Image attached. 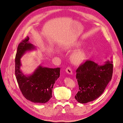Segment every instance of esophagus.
<instances>
[{"label": "esophagus", "instance_id": "obj_1", "mask_svg": "<svg viewBox=\"0 0 123 123\" xmlns=\"http://www.w3.org/2000/svg\"><path fill=\"white\" fill-rule=\"evenodd\" d=\"M66 72L67 74H69V75H72L73 74L72 71V70L71 69V68L70 67H67L66 69Z\"/></svg>", "mask_w": 123, "mask_h": 123}]
</instances>
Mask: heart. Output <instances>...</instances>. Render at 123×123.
I'll list each match as a JSON object with an SVG mask.
<instances>
[{"label":"heart","mask_w":123,"mask_h":123,"mask_svg":"<svg viewBox=\"0 0 123 123\" xmlns=\"http://www.w3.org/2000/svg\"><path fill=\"white\" fill-rule=\"evenodd\" d=\"M83 45V42L76 41L73 44L68 47V49H76L80 47ZM88 51L86 48H81L77 50L70 55V61L74 65H80L84 62L87 58Z\"/></svg>","instance_id":"1"}]
</instances>
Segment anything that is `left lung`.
<instances>
[{"mask_svg":"<svg viewBox=\"0 0 123 123\" xmlns=\"http://www.w3.org/2000/svg\"><path fill=\"white\" fill-rule=\"evenodd\" d=\"M112 60L106 61L103 65L88 60L76 70V79L79 91L75 96L78 102L85 104L93 101L104 92L111 80L113 65Z\"/></svg>","mask_w":123,"mask_h":123,"instance_id":"8db88e82","label":"left lung"}]
</instances>
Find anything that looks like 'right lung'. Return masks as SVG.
I'll list each match as a JSON object with an SVG mask.
<instances>
[{
	"label": "right lung",
	"instance_id": "1",
	"mask_svg": "<svg viewBox=\"0 0 123 123\" xmlns=\"http://www.w3.org/2000/svg\"><path fill=\"white\" fill-rule=\"evenodd\" d=\"M27 37L18 45L15 57V73L18 85L25 98L36 103H45L52 98L56 81L60 76V68H50L39 66L30 75L21 71L20 59L27 51L35 50L36 46L29 42Z\"/></svg>",
	"mask_w": 123,
	"mask_h": 123
}]
</instances>
